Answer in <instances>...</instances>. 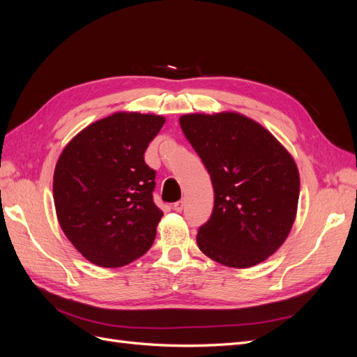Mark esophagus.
Listing matches in <instances>:
<instances>
[{
  "instance_id": "1",
  "label": "esophagus",
  "mask_w": 357,
  "mask_h": 357,
  "mask_svg": "<svg viewBox=\"0 0 357 357\" xmlns=\"http://www.w3.org/2000/svg\"><path fill=\"white\" fill-rule=\"evenodd\" d=\"M172 208H174L176 211H183V208H185V201H177L174 202V205H172Z\"/></svg>"
}]
</instances>
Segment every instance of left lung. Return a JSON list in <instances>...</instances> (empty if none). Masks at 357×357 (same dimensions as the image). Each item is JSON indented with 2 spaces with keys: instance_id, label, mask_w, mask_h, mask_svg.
I'll return each instance as SVG.
<instances>
[{
  "instance_id": "left-lung-1",
  "label": "left lung",
  "mask_w": 357,
  "mask_h": 357,
  "mask_svg": "<svg viewBox=\"0 0 357 357\" xmlns=\"http://www.w3.org/2000/svg\"><path fill=\"white\" fill-rule=\"evenodd\" d=\"M180 126L214 189L211 215L197 235L201 252L231 268L264 262L295 222L294 158L264 126L238 113L185 114Z\"/></svg>"
}]
</instances>
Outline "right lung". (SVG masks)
Here are the masks:
<instances>
[{"label": "right lung", "mask_w": 357, "mask_h": 357, "mask_svg": "<svg viewBox=\"0 0 357 357\" xmlns=\"http://www.w3.org/2000/svg\"><path fill=\"white\" fill-rule=\"evenodd\" d=\"M165 117L114 113L63 149L53 174L61 228L89 262L131 264L152 247L164 213L153 202L156 171L144 162Z\"/></svg>", "instance_id": "obj_1"}]
</instances>
